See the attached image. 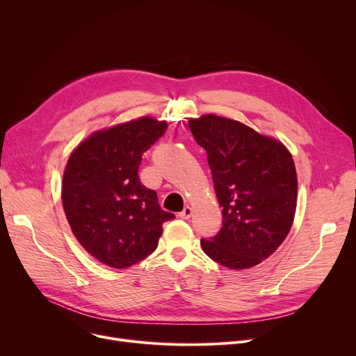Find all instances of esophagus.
<instances>
[{
  "mask_svg": "<svg viewBox=\"0 0 356 356\" xmlns=\"http://www.w3.org/2000/svg\"><path fill=\"white\" fill-rule=\"evenodd\" d=\"M192 216V208L191 207H184V209L179 213V218L181 219H189Z\"/></svg>",
  "mask_w": 356,
  "mask_h": 356,
  "instance_id": "1",
  "label": "esophagus"
}]
</instances>
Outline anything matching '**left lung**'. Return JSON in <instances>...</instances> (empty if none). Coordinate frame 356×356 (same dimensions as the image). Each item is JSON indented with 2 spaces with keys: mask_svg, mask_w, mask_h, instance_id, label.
I'll return each instance as SVG.
<instances>
[{
  "mask_svg": "<svg viewBox=\"0 0 356 356\" xmlns=\"http://www.w3.org/2000/svg\"><path fill=\"white\" fill-rule=\"evenodd\" d=\"M207 149L222 228L200 239L215 263L244 270L268 258L290 232L297 204V175L289 149L234 120L203 115L189 121Z\"/></svg>",
  "mask_w": 356,
  "mask_h": 356,
  "instance_id": "1",
  "label": "left lung"
}]
</instances>
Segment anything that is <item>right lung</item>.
<instances>
[{"label":"right lung","mask_w":356,"mask_h":356,"mask_svg":"<svg viewBox=\"0 0 356 356\" xmlns=\"http://www.w3.org/2000/svg\"><path fill=\"white\" fill-rule=\"evenodd\" d=\"M167 124L140 118L98 131L70 154L62 202L73 235L102 264L125 268L152 254L175 218L138 177L143 154Z\"/></svg>","instance_id":"right-lung-1"}]
</instances>
